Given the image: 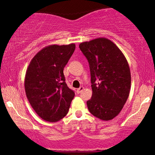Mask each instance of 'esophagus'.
I'll return each mask as SVG.
<instances>
[{"instance_id":"1","label":"esophagus","mask_w":155,"mask_h":155,"mask_svg":"<svg viewBox=\"0 0 155 155\" xmlns=\"http://www.w3.org/2000/svg\"><path fill=\"white\" fill-rule=\"evenodd\" d=\"M83 90H84L83 87H80L79 88L77 89V90H76V92H77L78 94H79V93H81V92L83 91Z\"/></svg>"}]
</instances>
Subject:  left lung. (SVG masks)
<instances>
[{"instance_id": "1", "label": "left lung", "mask_w": 155, "mask_h": 155, "mask_svg": "<svg viewBox=\"0 0 155 155\" xmlns=\"http://www.w3.org/2000/svg\"><path fill=\"white\" fill-rule=\"evenodd\" d=\"M90 65L92 95L90 113L108 121L120 114L130 94L131 75L125 57L109 39L97 38L79 44Z\"/></svg>"}]
</instances>
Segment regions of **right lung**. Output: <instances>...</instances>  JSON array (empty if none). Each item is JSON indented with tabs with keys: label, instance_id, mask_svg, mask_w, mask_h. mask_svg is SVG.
<instances>
[{
	"label": "right lung",
	"instance_id": "obj_1",
	"mask_svg": "<svg viewBox=\"0 0 155 155\" xmlns=\"http://www.w3.org/2000/svg\"><path fill=\"white\" fill-rule=\"evenodd\" d=\"M76 45H49L33 57L25 77L28 100L44 120L58 122L68 112L75 93L65 83L63 69Z\"/></svg>",
	"mask_w": 155,
	"mask_h": 155
}]
</instances>
